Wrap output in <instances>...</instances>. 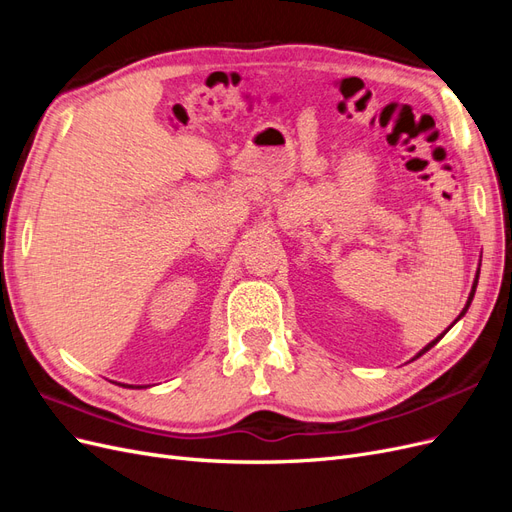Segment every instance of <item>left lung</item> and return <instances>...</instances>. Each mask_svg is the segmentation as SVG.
<instances>
[{
  "instance_id": "1",
  "label": "left lung",
  "mask_w": 512,
  "mask_h": 512,
  "mask_svg": "<svg viewBox=\"0 0 512 512\" xmlns=\"http://www.w3.org/2000/svg\"><path fill=\"white\" fill-rule=\"evenodd\" d=\"M476 284H478V275H476V280H474V286H472V292H470V297H468V303H466V307H463V312H461V314H459V318H461V316H463V314H466V312H468V307H470V303H472V299H474V292H476ZM459 318H457V320H459ZM448 329H451V327H448ZM448 329H446V331H448ZM446 331H444V333H446ZM444 333H442V335H440V337H438V339H433V342H431V344H429V346H425V348H423V350H421V352H418V356H421V354H423V352H427V350H429V348H431V346H436V344H438V342H440V339H442V337H444Z\"/></svg>"
}]
</instances>
